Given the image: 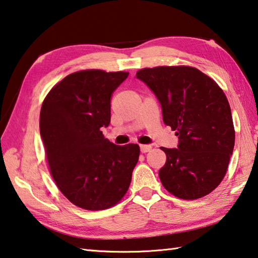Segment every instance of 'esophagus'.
I'll return each instance as SVG.
<instances>
[{
  "label": "esophagus",
  "instance_id": "34e87169",
  "mask_svg": "<svg viewBox=\"0 0 258 258\" xmlns=\"http://www.w3.org/2000/svg\"><path fill=\"white\" fill-rule=\"evenodd\" d=\"M152 149V147H151V145H140V150H141V152L142 153H147V152H149L150 151V150H151Z\"/></svg>",
  "mask_w": 258,
  "mask_h": 258
}]
</instances>
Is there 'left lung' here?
I'll list each match as a JSON object with an SVG mask.
<instances>
[{
  "mask_svg": "<svg viewBox=\"0 0 258 258\" xmlns=\"http://www.w3.org/2000/svg\"><path fill=\"white\" fill-rule=\"evenodd\" d=\"M160 101L163 123L179 139L178 149L161 148L167 156L159 178L181 200L210 194L226 176L235 147V127L226 95L200 70L177 65L139 70Z\"/></svg>",
  "mask_w": 258,
  "mask_h": 258,
  "instance_id": "obj_1",
  "label": "left lung"
}]
</instances>
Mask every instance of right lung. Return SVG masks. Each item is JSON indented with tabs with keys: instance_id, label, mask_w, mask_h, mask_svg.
Instances as JSON below:
<instances>
[{
	"instance_id": "add662e5",
	"label": "right lung",
	"mask_w": 258,
	"mask_h": 258,
	"mask_svg": "<svg viewBox=\"0 0 258 258\" xmlns=\"http://www.w3.org/2000/svg\"><path fill=\"white\" fill-rule=\"evenodd\" d=\"M128 72L82 70L56 83L45 97L40 135L57 188L77 207H114L127 191L140 147L115 145L101 127L110 123V98Z\"/></svg>"
}]
</instances>
